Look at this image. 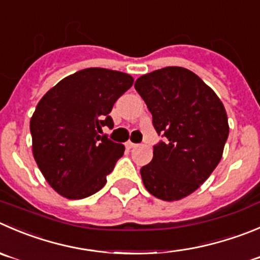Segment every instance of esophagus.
Returning <instances> with one entry per match:
<instances>
[{"instance_id": "esophagus-1", "label": "esophagus", "mask_w": 260, "mask_h": 260, "mask_svg": "<svg viewBox=\"0 0 260 260\" xmlns=\"http://www.w3.org/2000/svg\"><path fill=\"white\" fill-rule=\"evenodd\" d=\"M125 145H126V148H128V149H132V148L137 147V144H135V143H133V142H126Z\"/></svg>"}]
</instances>
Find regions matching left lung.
Wrapping results in <instances>:
<instances>
[{
  "instance_id": "left-lung-1",
  "label": "left lung",
  "mask_w": 260,
  "mask_h": 260,
  "mask_svg": "<svg viewBox=\"0 0 260 260\" xmlns=\"http://www.w3.org/2000/svg\"><path fill=\"white\" fill-rule=\"evenodd\" d=\"M135 89L147 103L158 135L153 159L140 170L145 189L167 202L194 192L219 163L229 137L221 100L187 69L169 66L145 74Z\"/></svg>"
}]
</instances>
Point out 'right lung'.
I'll return each instance as SVG.
<instances>
[{"label": "right lung", "mask_w": 260, "mask_h": 260, "mask_svg": "<svg viewBox=\"0 0 260 260\" xmlns=\"http://www.w3.org/2000/svg\"><path fill=\"white\" fill-rule=\"evenodd\" d=\"M128 74L90 68L49 89L30 120L33 155L47 182L68 199H83L107 182L125 147L107 135L116 101L132 88Z\"/></svg>", "instance_id": "obj_1"}]
</instances>
